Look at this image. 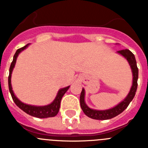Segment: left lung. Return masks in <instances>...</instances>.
Instances as JSON below:
<instances>
[{"label": "left lung", "mask_w": 148, "mask_h": 148, "mask_svg": "<svg viewBox=\"0 0 148 148\" xmlns=\"http://www.w3.org/2000/svg\"><path fill=\"white\" fill-rule=\"evenodd\" d=\"M117 53L124 56L127 60L132 70L133 76V84H132L130 92L127 95V97L121 102L115 106L114 108L108 110H97L91 109L86 104L85 101H84L85 90L83 88L80 95V105L84 114L88 116V117H90V118L97 120H107L114 118L116 116H118L120 113H122L123 111L127 108L130 101L133 100L134 96H135L136 92L137 90V86H138L137 81H138V67H137L135 56L129 49H122V50L117 51Z\"/></svg>", "instance_id": "8db88e82"}]
</instances>
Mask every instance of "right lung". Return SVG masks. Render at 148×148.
Masks as SVG:
<instances>
[{"instance_id": "obj_1", "label": "right lung", "mask_w": 148, "mask_h": 148, "mask_svg": "<svg viewBox=\"0 0 148 148\" xmlns=\"http://www.w3.org/2000/svg\"><path fill=\"white\" fill-rule=\"evenodd\" d=\"M29 45V44H27L26 46L23 47L18 49L16 51L15 54L14 55L13 57V61L12 62L11 65L10 67V75H9V78H8V84H9V90H10V94L12 95L14 102L15 103L18 108L21 109L22 110L24 111L26 113L30 115V116H34V117H37V118L44 119V118H49V117H54L56 115L58 114V111L60 109V104H61V101L62 99L63 95H64L65 92L68 90V89L70 88V86L64 87V88L60 89L58 90L57 95H56V99H54L53 102L51 104H48V105L45 106H34V105H29V104H24V103L21 102L18 98L15 96L14 94V92L12 90V87L11 84V77H12V73L13 68L15 67V63H16L17 58H18V55L21 52L25 49Z\"/></svg>"}]
</instances>
